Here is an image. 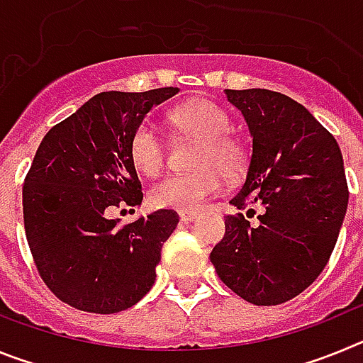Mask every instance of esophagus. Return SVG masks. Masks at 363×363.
<instances>
[{
	"label": "esophagus",
	"instance_id": "obj_1",
	"mask_svg": "<svg viewBox=\"0 0 363 363\" xmlns=\"http://www.w3.org/2000/svg\"><path fill=\"white\" fill-rule=\"evenodd\" d=\"M178 214H179V220L182 221L196 220V213H194V211H178Z\"/></svg>",
	"mask_w": 363,
	"mask_h": 363
}]
</instances>
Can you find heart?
Masks as SVG:
<instances>
[{"instance_id": "1", "label": "heart", "mask_w": 363, "mask_h": 363, "mask_svg": "<svg viewBox=\"0 0 363 363\" xmlns=\"http://www.w3.org/2000/svg\"><path fill=\"white\" fill-rule=\"evenodd\" d=\"M169 123L182 136L194 138L200 145L192 154L194 171L169 174L150 189V201L160 209L196 211L218 196L223 187V174L236 178L249 162V150L230 133L229 112L211 99H192L169 112ZM130 160L138 172L156 176L165 165V142L150 121L134 129L129 143Z\"/></svg>"}]
</instances>
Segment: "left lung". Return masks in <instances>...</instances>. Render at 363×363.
Listing matches in <instances>:
<instances>
[{"label":"left lung","instance_id":"obj_1","mask_svg":"<svg viewBox=\"0 0 363 363\" xmlns=\"http://www.w3.org/2000/svg\"><path fill=\"white\" fill-rule=\"evenodd\" d=\"M252 136V156L238 209L262 205L259 225L242 213L225 218L211 252L218 277L255 306H278L306 291L327 262L347 211L344 160L335 136L281 92L225 91Z\"/></svg>","mask_w":363,"mask_h":363}]
</instances>
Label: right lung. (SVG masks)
<instances>
[{"label":"right lung","instance_id":"add662e5","mask_svg":"<svg viewBox=\"0 0 363 363\" xmlns=\"http://www.w3.org/2000/svg\"><path fill=\"white\" fill-rule=\"evenodd\" d=\"M178 92H101L45 134L23 184L25 234L54 296L112 314L142 300L156 280L178 214L162 209L120 225L111 214L142 203L129 143L147 112Z\"/></svg>","mask_w":363,"mask_h":363}]
</instances>
